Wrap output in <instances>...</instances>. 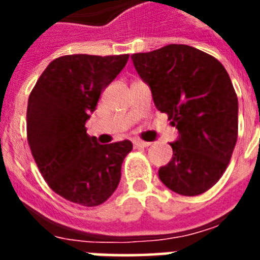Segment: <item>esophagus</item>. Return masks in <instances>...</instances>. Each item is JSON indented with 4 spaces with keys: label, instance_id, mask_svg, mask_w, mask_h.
<instances>
[{
    "label": "esophagus",
    "instance_id": "obj_1",
    "mask_svg": "<svg viewBox=\"0 0 260 260\" xmlns=\"http://www.w3.org/2000/svg\"><path fill=\"white\" fill-rule=\"evenodd\" d=\"M150 145H152L150 142L141 141V139H135V141H134V146L135 147H149Z\"/></svg>",
    "mask_w": 260,
    "mask_h": 260
}]
</instances>
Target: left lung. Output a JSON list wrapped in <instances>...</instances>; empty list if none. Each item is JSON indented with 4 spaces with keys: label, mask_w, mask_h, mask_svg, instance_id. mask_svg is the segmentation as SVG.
Returning <instances> with one entry per match:
<instances>
[{
    "label": "left lung",
    "mask_w": 260,
    "mask_h": 260,
    "mask_svg": "<svg viewBox=\"0 0 260 260\" xmlns=\"http://www.w3.org/2000/svg\"><path fill=\"white\" fill-rule=\"evenodd\" d=\"M154 106L178 129L158 178L180 195H201L223 175L237 143L238 99L220 61L191 46L169 44L131 55Z\"/></svg>",
    "instance_id": "8db88e82"
}]
</instances>
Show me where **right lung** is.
I'll list each match as a JSON object with an SVG mask.
<instances>
[{
    "instance_id": "add662e5",
    "label": "right lung",
    "mask_w": 260,
    "mask_h": 260,
    "mask_svg": "<svg viewBox=\"0 0 260 260\" xmlns=\"http://www.w3.org/2000/svg\"><path fill=\"white\" fill-rule=\"evenodd\" d=\"M129 55L74 54L51 61L27 102V142L37 167L55 193L83 206L102 205L121 180L132 142L100 145L85 124L99 97Z\"/></svg>"
}]
</instances>
